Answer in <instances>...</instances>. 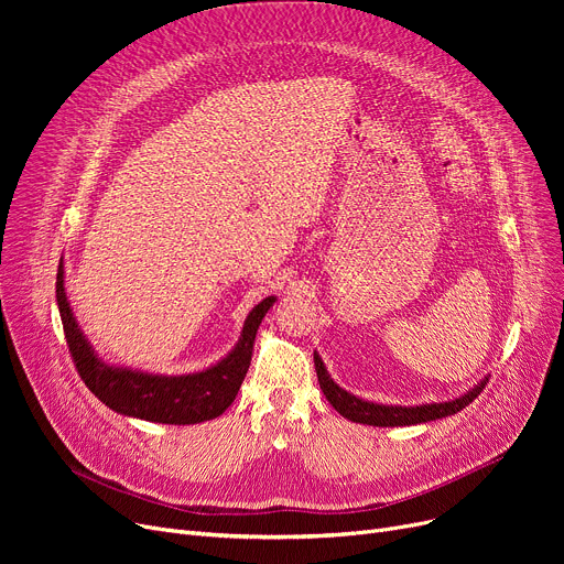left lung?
Returning <instances> with one entry per match:
<instances>
[{
	"instance_id": "1",
	"label": "left lung",
	"mask_w": 564,
	"mask_h": 564,
	"mask_svg": "<svg viewBox=\"0 0 564 564\" xmlns=\"http://www.w3.org/2000/svg\"><path fill=\"white\" fill-rule=\"evenodd\" d=\"M315 359V370H317V381L322 393L327 395L329 404L345 416L347 421L354 423H364V425H375V427H400V425H419V423H427V421H436V419H446L453 416V413L462 411L464 406H468V402L476 400L482 389L487 387L489 377H485L478 387H473L468 393H464L462 398H455L451 402H434V404H419V406H393V404H375V402H366L357 395L347 393L345 389H340L338 383L329 377L327 368H324L322 359L317 354H313Z\"/></svg>"
}]
</instances>
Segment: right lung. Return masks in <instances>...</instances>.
<instances>
[{
  "label": "right lung",
  "mask_w": 564,
  "mask_h": 564,
  "mask_svg": "<svg viewBox=\"0 0 564 564\" xmlns=\"http://www.w3.org/2000/svg\"><path fill=\"white\" fill-rule=\"evenodd\" d=\"M274 302L276 297H267L249 313L240 343L217 366L181 377L148 375L107 366L96 357L94 347L88 345L73 317L64 290V264H58L56 272V304L58 313H62L66 343L73 364L88 391L116 413L166 425L213 421L232 404L251 364L256 332Z\"/></svg>",
  "instance_id": "obj_1"
}]
</instances>
